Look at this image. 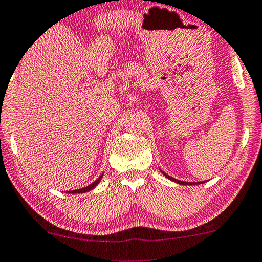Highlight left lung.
I'll list each match as a JSON object with an SVG mask.
<instances>
[{
  "instance_id": "1",
  "label": "left lung",
  "mask_w": 262,
  "mask_h": 262,
  "mask_svg": "<svg viewBox=\"0 0 262 262\" xmlns=\"http://www.w3.org/2000/svg\"><path fill=\"white\" fill-rule=\"evenodd\" d=\"M164 173V172H163ZM165 174V177H167L168 179H171L172 182H176V183H178V184H183V185H196V184H200V183H187V182H182V180H178V179H174V178H172V177H169V176H167L166 173H164ZM203 183V182H202Z\"/></svg>"
}]
</instances>
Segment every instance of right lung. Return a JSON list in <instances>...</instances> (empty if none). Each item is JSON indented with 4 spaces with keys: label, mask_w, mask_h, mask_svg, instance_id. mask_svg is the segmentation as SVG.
Listing matches in <instances>:
<instances>
[{
    "label": "right lung",
    "mask_w": 262,
    "mask_h": 262,
    "mask_svg": "<svg viewBox=\"0 0 262 262\" xmlns=\"http://www.w3.org/2000/svg\"><path fill=\"white\" fill-rule=\"evenodd\" d=\"M102 177H103V176L99 177V178H98L97 180H95V182H94L93 184H90L89 186H86V187H83V189H79V190H73V191H71V192H70V193H83V192H88V191L93 190L94 187H95L96 185H97V184H98L99 182H101Z\"/></svg>",
    "instance_id": "right-lung-1"
}]
</instances>
